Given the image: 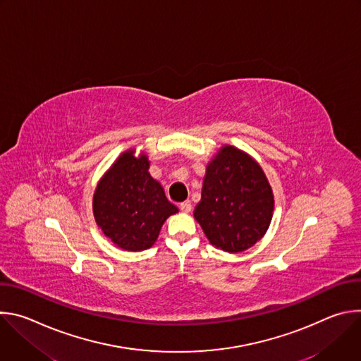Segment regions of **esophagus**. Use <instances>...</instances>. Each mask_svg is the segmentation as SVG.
<instances>
[{
    "label": "esophagus",
    "instance_id": "1",
    "mask_svg": "<svg viewBox=\"0 0 361 361\" xmlns=\"http://www.w3.org/2000/svg\"><path fill=\"white\" fill-rule=\"evenodd\" d=\"M191 201L190 200H185V201H183L181 204H180V210L183 212V213H190L191 212Z\"/></svg>",
    "mask_w": 361,
    "mask_h": 361
}]
</instances>
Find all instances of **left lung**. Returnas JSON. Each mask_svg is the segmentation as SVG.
Wrapping results in <instances>:
<instances>
[{
  "label": "left lung",
  "mask_w": 361,
  "mask_h": 361,
  "mask_svg": "<svg viewBox=\"0 0 361 361\" xmlns=\"http://www.w3.org/2000/svg\"><path fill=\"white\" fill-rule=\"evenodd\" d=\"M273 209V191L262 167L241 149L223 147L207 167L194 210L210 243L228 252L250 248L266 234Z\"/></svg>",
  "instance_id": "8db88e82"
}]
</instances>
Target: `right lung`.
Listing matches in <instances>:
<instances>
[{"mask_svg":"<svg viewBox=\"0 0 361 361\" xmlns=\"http://www.w3.org/2000/svg\"><path fill=\"white\" fill-rule=\"evenodd\" d=\"M145 156L130 149L101 178L94 192V217L114 244L127 251L149 248L163 223L178 210L148 173Z\"/></svg>","mask_w":361,"mask_h":361,"instance_id":"right-lung-1","label":"right lung"}]
</instances>
